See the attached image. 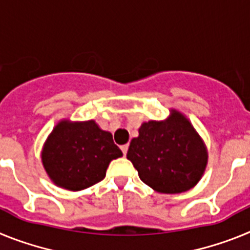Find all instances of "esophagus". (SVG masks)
<instances>
[{
    "label": "esophagus",
    "mask_w": 250,
    "mask_h": 250,
    "mask_svg": "<svg viewBox=\"0 0 250 250\" xmlns=\"http://www.w3.org/2000/svg\"><path fill=\"white\" fill-rule=\"evenodd\" d=\"M127 149H129V145H127V144H125V145H121V151L124 152V155H126Z\"/></svg>",
    "instance_id": "obj_1"
}]
</instances>
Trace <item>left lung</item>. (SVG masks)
Instances as JSON below:
<instances>
[{
    "label": "left lung",
    "instance_id": "obj_1",
    "mask_svg": "<svg viewBox=\"0 0 250 250\" xmlns=\"http://www.w3.org/2000/svg\"><path fill=\"white\" fill-rule=\"evenodd\" d=\"M126 158L141 182L159 193L176 194L198 184L207 167L208 151L190 121L171 110L167 120L141 125Z\"/></svg>",
    "mask_w": 250,
    "mask_h": 250
}]
</instances>
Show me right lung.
I'll list each match as a JSON object with an SVG mask.
<instances>
[{
	"instance_id": "1",
	"label": "right lung",
	"mask_w": 250,
	"mask_h": 250,
	"mask_svg": "<svg viewBox=\"0 0 250 250\" xmlns=\"http://www.w3.org/2000/svg\"><path fill=\"white\" fill-rule=\"evenodd\" d=\"M123 156L111 132L94 120H61L48 135L41 159L57 187L77 191L101 182L110 161Z\"/></svg>"
}]
</instances>
